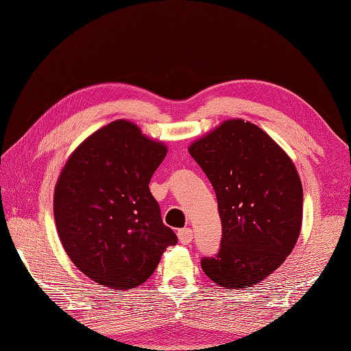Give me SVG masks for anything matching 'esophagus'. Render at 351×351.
Wrapping results in <instances>:
<instances>
[{
    "label": "esophagus",
    "mask_w": 351,
    "mask_h": 351,
    "mask_svg": "<svg viewBox=\"0 0 351 351\" xmlns=\"http://www.w3.org/2000/svg\"><path fill=\"white\" fill-rule=\"evenodd\" d=\"M177 236H178L180 243L189 244V243H192V240H193V231L190 228H182V230H178Z\"/></svg>",
    "instance_id": "34e87169"
}]
</instances>
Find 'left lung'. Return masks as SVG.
Returning a JSON list of instances; mask_svg holds the SVG:
<instances>
[{"mask_svg":"<svg viewBox=\"0 0 351 351\" xmlns=\"http://www.w3.org/2000/svg\"><path fill=\"white\" fill-rule=\"evenodd\" d=\"M215 190L219 252L202 269L230 290L256 285L294 249L303 219V187L291 158L256 124L232 119L189 146Z\"/></svg>","mask_w":351,"mask_h":351,"instance_id":"left-lung-1","label":"left lung"}]
</instances>
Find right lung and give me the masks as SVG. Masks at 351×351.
I'll return each instance as SVG.
<instances>
[{
  "mask_svg": "<svg viewBox=\"0 0 351 351\" xmlns=\"http://www.w3.org/2000/svg\"><path fill=\"white\" fill-rule=\"evenodd\" d=\"M167 146L127 120L92 133L69 156L54 192L62 247L86 277L130 290L156 269L177 236L149 190Z\"/></svg>",
  "mask_w": 351,
  "mask_h": 351,
  "instance_id": "add662e5",
  "label": "right lung"
}]
</instances>
